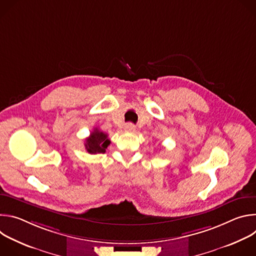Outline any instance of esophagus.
<instances>
[{"label": "esophagus", "instance_id": "1", "mask_svg": "<svg viewBox=\"0 0 256 256\" xmlns=\"http://www.w3.org/2000/svg\"><path fill=\"white\" fill-rule=\"evenodd\" d=\"M124 130H126V132H134L136 130V126H134V124H126V126H124Z\"/></svg>", "mask_w": 256, "mask_h": 256}]
</instances>
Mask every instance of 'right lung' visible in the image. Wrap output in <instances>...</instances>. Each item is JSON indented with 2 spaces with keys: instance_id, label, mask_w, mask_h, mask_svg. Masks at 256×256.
Instances as JSON below:
<instances>
[{
  "instance_id": "obj_1",
  "label": "right lung",
  "mask_w": 256,
  "mask_h": 256,
  "mask_svg": "<svg viewBox=\"0 0 256 256\" xmlns=\"http://www.w3.org/2000/svg\"><path fill=\"white\" fill-rule=\"evenodd\" d=\"M109 144H110V140H109L107 134H104L96 128L90 134L89 138H86L85 147L90 154H103Z\"/></svg>"
}]
</instances>
